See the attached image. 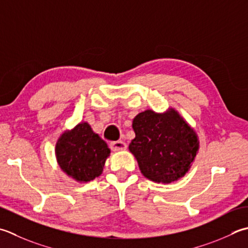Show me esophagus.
<instances>
[{"label": "esophagus", "instance_id": "1", "mask_svg": "<svg viewBox=\"0 0 248 248\" xmlns=\"http://www.w3.org/2000/svg\"><path fill=\"white\" fill-rule=\"evenodd\" d=\"M127 148V144L123 140H116V142L110 143V149L114 152H120V150H124Z\"/></svg>", "mask_w": 248, "mask_h": 248}]
</instances>
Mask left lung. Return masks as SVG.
I'll list each match as a JSON object with an SVG mask.
<instances>
[{
	"label": "left lung",
	"mask_w": 248,
	"mask_h": 248,
	"mask_svg": "<svg viewBox=\"0 0 248 248\" xmlns=\"http://www.w3.org/2000/svg\"><path fill=\"white\" fill-rule=\"evenodd\" d=\"M135 138L129 145L140 173L155 183L171 184L185 176L199 152L198 134L178 111L152 109L135 116Z\"/></svg>",
	"instance_id": "8db88e82"
}]
</instances>
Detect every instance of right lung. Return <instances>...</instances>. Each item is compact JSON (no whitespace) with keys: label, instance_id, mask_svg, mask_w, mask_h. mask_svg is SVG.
I'll use <instances>...</instances> for the list:
<instances>
[{"label":"right lung","instance_id":"right-lung-1","mask_svg":"<svg viewBox=\"0 0 248 248\" xmlns=\"http://www.w3.org/2000/svg\"><path fill=\"white\" fill-rule=\"evenodd\" d=\"M55 154L58 164L67 176L78 183H88L103 172L110 149L88 123L81 121L60 135Z\"/></svg>","mask_w":248,"mask_h":248}]
</instances>
